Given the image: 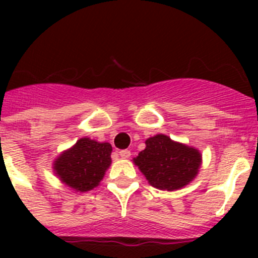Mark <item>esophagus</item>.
Here are the masks:
<instances>
[{
	"mask_svg": "<svg viewBox=\"0 0 258 258\" xmlns=\"http://www.w3.org/2000/svg\"><path fill=\"white\" fill-rule=\"evenodd\" d=\"M118 155H120L122 159H127V157L131 156V151H129V150H121V151L118 152Z\"/></svg>",
	"mask_w": 258,
	"mask_h": 258,
	"instance_id": "obj_1",
	"label": "esophagus"
}]
</instances>
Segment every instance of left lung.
I'll return each mask as SVG.
<instances>
[{
  "instance_id": "8db88e82",
  "label": "left lung",
  "mask_w": 258,
  "mask_h": 258,
  "mask_svg": "<svg viewBox=\"0 0 258 258\" xmlns=\"http://www.w3.org/2000/svg\"><path fill=\"white\" fill-rule=\"evenodd\" d=\"M151 186L160 190H178L198 174L202 155L192 147L173 142L157 134L146 141V149L134 159Z\"/></svg>"
}]
</instances>
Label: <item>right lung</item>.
I'll return each mask as SVG.
<instances>
[{"label": "right lung", "instance_id": "right-lung-1", "mask_svg": "<svg viewBox=\"0 0 258 258\" xmlns=\"http://www.w3.org/2000/svg\"><path fill=\"white\" fill-rule=\"evenodd\" d=\"M109 143L81 138L54 163L56 175L67 186L77 191H89L99 184L111 164Z\"/></svg>", "mask_w": 258, "mask_h": 258}]
</instances>
